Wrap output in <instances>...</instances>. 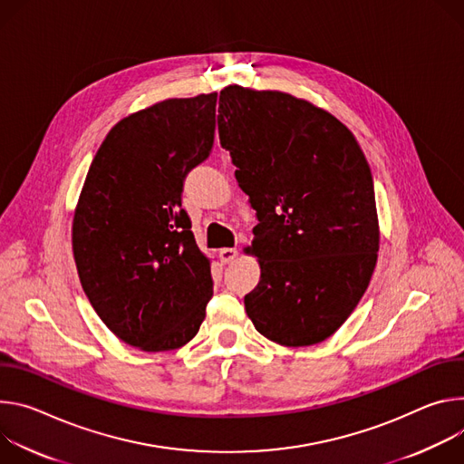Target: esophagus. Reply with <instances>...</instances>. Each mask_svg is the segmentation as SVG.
I'll return each instance as SVG.
<instances>
[{"mask_svg": "<svg viewBox=\"0 0 464 464\" xmlns=\"http://www.w3.org/2000/svg\"><path fill=\"white\" fill-rule=\"evenodd\" d=\"M237 254H239L237 248H228L227 246V248L219 250V258H221L223 264H230V262H234L237 258Z\"/></svg>", "mask_w": 464, "mask_h": 464, "instance_id": "esophagus-1", "label": "esophagus"}]
</instances>
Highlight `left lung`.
Listing matches in <instances>:
<instances>
[{"mask_svg":"<svg viewBox=\"0 0 464 464\" xmlns=\"http://www.w3.org/2000/svg\"><path fill=\"white\" fill-rule=\"evenodd\" d=\"M218 129L260 221L245 246L260 264L245 312L276 344H317L355 310L378 262L365 154L334 114L280 90L225 86Z\"/></svg>","mask_w":464,"mask_h":464,"instance_id":"1","label":"left lung"}]
</instances>
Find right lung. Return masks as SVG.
Here are the masks:
<instances>
[{
    "mask_svg": "<svg viewBox=\"0 0 464 464\" xmlns=\"http://www.w3.org/2000/svg\"><path fill=\"white\" fill-rule=\"evenodd\" d=\"M218 93L171 97L120 120L84 179L72 223L81 285L107 328L143 352L188 344L212 298L182 184L212 149Z\"/></svg>",
    "mask_w": 464,
    "mask_h": 464,
    "instance_id": "add662e5",
    "label": "right lung"
}]
</instances>
